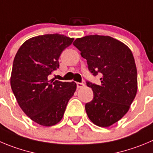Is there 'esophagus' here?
<instances>
[{
  "label": "esophagus",
  "mask_w": 153,
  "mask_h": 153,
  "mask_svg": "<svg viewBox=\"0 0 153 153\" xmlns=\"http://www.w3.org/2000/svg\"><path fill=\"white\" fill-rule=\"evenodd\" d=\"M76 85H77V88H81L85 86V84L82 83V82H77Z\"/></svg>",
  "instance_id": "34e87169"
}]
</instances>
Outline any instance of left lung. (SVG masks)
<instances>
[{"instance_id":"8db88e82","label":"left lung","mask_w":153,"mask_h":153,"mask_svg":"<svg viewBox=\"0 0 153 153\" xmlns=\"http://www.w3.org/2000/svg\"><path fill=\"white\" fill-rule=\"evenodd\" d=\"M73 45L87 59L94 76L100 75V85L87 81L94 98L85 104L91 122L100 127H109L119 121L130 109L137 91V74L131 50L109 36L88 35L77 38Z\"/></svg>"}]
</instances>
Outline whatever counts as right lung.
<instances>
[{"label":"right lung","instance_id":"add662e5","mask_svg":"<svg viewBox=\"0 0 153 153\" xmlns=\"http://www.w3.org/2000/svg\"><path fill=\"white\" fill-rule=\"evenodd\" d=\"M73 40L59 34L34 37L23 43L14 58L10 78L14 96L27 116L43 126L60 122L76 90L74 81L48 79Z\"/></svg>","mask_w":153,"mask_h":153}]
</instances>
